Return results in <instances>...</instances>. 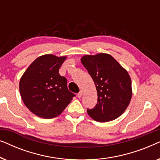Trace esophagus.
<instances>
[{"label": "esophagus", "instance_id": "1", "mask_svg": "<svg viewBox=\"0 0 160 160\" xmlns=\"http://www.w3.org/2000/svg\"><path fill=\"white\" fill-rule=\"evenodd\" d=\"M82 94H83V91H82V90H80L79 92H78V93L77 94V97H78V98H80L82 96Z\"/></svg>", "mask_w": 160, "mask_h": 160}]
</instances>
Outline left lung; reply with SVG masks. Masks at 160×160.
I'll use <instances>...</instances> for the list:
<instances>
[{
  "label": "left lung",
  "mask_w": 160,
  "mask_h": 160,
  "mask_svg": "<svg viewBox=\"0 0 160 160\" xmlns=\"http://www.w3.org/2000/svg\"><path fill=\"white\" fill-rule=\"evenodd\" d=\"M82 63L96 86L98 102L87 113L95 121L106 122L120 117L130 103L132 83L130 76L108 54L85 55Z\"/></svg>",
  "instance_id": "1"
}]
</instances>
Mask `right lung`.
Masks as SVG:
<instances>
[{
	"mask_svg": "<svg viewBox=\"0 0 160 160\" xmlns=\"http://www.w3.org/2000/svg\"><path fill=\"white\" fill-rule=\"evenodd\" d=\"M66 57L45 54L31 63L22 76L19 92L26 107L43 119L60 115L75 97L67 79L59 73Z\"/></svg>",
	"mask_w": 160,
	"mask_h": 160,
	"instance_id": "obj_1",
	"label": "right lung"
}]
</instances>
